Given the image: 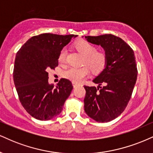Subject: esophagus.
Returning <instances> with one entry per match:
<instances>
[{"mask_svg": "<svg viewBox=\"0 0 153 153\" xmlns=\"http://www.w3.org/2000/svg\"><path fill=\"white\" fill-rule=\"evenodd\" d=\"M78 86H79V84H78L74 83V82H73V87H74L76 88V87H78Z\"/></svg>", "mask_w": 153, "mask_h": 153, "instance_id": "34e87169", "label": "esophagus"}]
</instances>
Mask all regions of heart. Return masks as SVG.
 <instances>
[{"mask_svg":"<svg viewBox=\"0 0 153 153\" xmlns=\"http://www.w3.org/2000/svg\"><path fill=\"white\" fill-rule=\"evenodd\" d=\"M74 46L84 56L83 64L89 66L91 72L98 74L105 69L107 64V56L105 52L97 51L94 45L85 40L76 41ZM66 50H61L58 56V62L61 65L66 63ZM88 68L87 66L79 68L71 67L64 71V76L74 83H80L89 74Z\"/></svg>","mask_w":153,"mask_h":153,"instance_id":"obj_1","label":"heart"}]
</instances>
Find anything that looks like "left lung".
Here are the masks:
<instances>
[{"label":"left lung","mask_w":153,"mask_h":153,"mask_svg":"<svg viewBox=\"0 0 153 153\" xmlns=\"http://www.w3.org/2000/svg\"><path fill=\"white\" fill-rule=\"evenodd\" d=\"M85 39L103 48L107 64L93 79L98 84L97 89L84 86V111L95 121L107 123L121 114L131 98L137 76L134 53L126 42L112 34L88 36Z\"/></svg>","instance_id":"left-lung-1"}]
</instances>
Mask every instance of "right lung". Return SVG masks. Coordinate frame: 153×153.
<instances>
[{
  "label": "right lung",
  "instance_id": "1",
  "mask_svg": "<svg viewBox=\"0 0 153 153\" xmlns=\"http://www.w3.org/2000/svg\"><path fill=\"white\" fill-rule=\"evenodd\" d=\"M76 36L42 33L28 39L16 53L14 84L21 105L36 119L46 121L58 116L72 91L66 79H61L56 87L48 83V71L58 66L59 52Z\"/></svg>",
  "mask_w": 153,
  "mask_h": 153
}]
</instances>
